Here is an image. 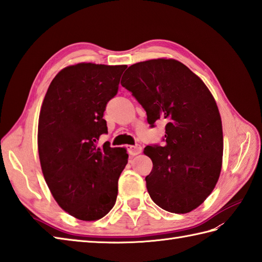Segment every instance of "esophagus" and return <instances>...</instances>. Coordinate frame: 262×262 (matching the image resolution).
<instances>
[{"label": "esophagus", "mask_w": 262, "mask_h": 262, "mask_svg": "<svg viewBox=\"0 0 262 262\" xmlns=\"http://www.w3.org/2000/svg\"><path fill=\"white\" fill-rule=\"evenodd\" d=\"M126 148H127V151H129V155L132 157L141 154V150H142L140 144H135V146H126Z\"/></svg>", "instance_id": "esophagus-1"}]
</instances>
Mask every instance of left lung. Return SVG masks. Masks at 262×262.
<instances>
[{
    "label": "left lung",
    "mask_w": 262,
    "mask_h": 262,
    "mask_svg": "<svg viewBox=\"0 0 262 262\" xmlns=\"http://www.w3.org/2000/svg\"><path fill=\"white\" fill-rule=\"evenodd\" d=\"M124 74L121 84L147 112L150 126L166 121L165 143L144 148L154 165L146 177L151 200L170 213L195 210L212 193L222 167V121L213 95L175 59L138 62Z\"/></svg>",
    "instance_id": "obj_1"
}]
</instances>
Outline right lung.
I'll return each instance as SVG.
<instances>
[{"instance_id": "obj_1", "label": "right lung", "mask_w": 262, "mask_h": 262, "mask_svg": "<svg viewBox=\"0 0 262 262\" xmlns=\"http://www.w3.org/2000/svg\"><path fill=\"white\" fill-rule=\"evenodd\" d=\"M125 68L68 66L52 79L43 98L38 124L43 177L58 205L78 220H100L116 202L129 155L110 142L98 147L97 141L107 133L104 111Z\"/></svg>"}]
</instances>
